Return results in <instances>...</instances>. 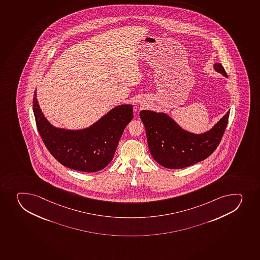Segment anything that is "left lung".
Instances as JSON below:
<instances>
[{
    "mask_svg": "<svg viewBox=\"0 0 260 260\" xmlns=\"http://www.w3.org/2000/svg\"><path fill=\"white\" fill-rule=\"evenodd\" d=\"M214 70L227 77L224 67L216 62ZM230 112L208 132L196 135L183 129L165 113L142 110L140 118L144 123L147 144L156 162L167 169H182L209 157L221 141Z\"/></svg>",
    "mask_w": 260,
    "mask_h": 260,
    "instance_id": "left-lung-1",
    "label": "left lung"
}]
</instances>
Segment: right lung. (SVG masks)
Wrapping results in <instances>:
<instances>
[{"label": "right lung", "mask_w": 260, "mask_h": 260, "mask_svg": "<svg viewBox=\"0 0 260 260\" xmlns=\"http://www.w3.org/2000/svg\"><path fill=\"white\" fill-rule=\"evenodd\" d=\"M34 115L41 139L50 153L65 167L82 172L103 170L113 159L126 125L133 118L132 105L113 108L89 128H56L45 118L35 92Z\"/></svg>", "instance_id": "1"}]
</instances>
